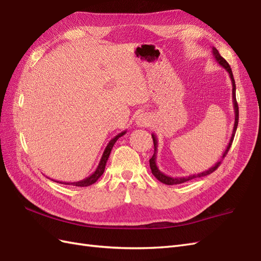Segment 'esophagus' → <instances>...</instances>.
Returning a JSON list of instances; mask_svg holds the SVG:
<instances>
[{
	"instance_id": "obj_1",
	"label": "esophagus",
	"mask_w": 261,
	"mask_h": 261,
	"mask_svg": "<svg viewBox=\"0 0 261 261\" xmlns=\"http://www.w3.org/2000/svg\"><path fill=\"white\" fill-rule=\"evenodd\" d=\"M151 123V117L148 116L146 113L139 114L136 119V124L138 126H147Z\"/></svg>"
}]
</instances>
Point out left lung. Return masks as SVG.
Returning a JSON list of instances; mask_svg holds the SVG:
<instances>
[{
	"label": "left lung",
	"instance_id": "8db88e82",
	"mask_svg": "<svg viewBox=\"0 0 261 261\" xmlns=\"http://www.w3.org/2000/svg\"><path fill=\"white\" fill-rule=\"evenodd\" d=\"M212 55L214 57L215 60H217V62L222 66L223 69H225L226 72L228 73V75L230 77V81H232V98H233V107H234V113H235V121H234V126H233V132H232V137H230L229 139V142L225 148V151L223 152V155L221 156V160L219 162L215 163V165L212 166L211 168L204 170V172L202 173H199V174H193V175H189V176H184V177H170V176H167L164 173H162L161 170L159 169L158 167V164H156V158H158V147H159V142H158V138H156V136L154 135V133H152V138H153V143H154V154L150 160V167H151V170H152V174L155 176V178L158 180H160L161 182L165 184V185H177V184H182V182H186L188 180H191L193 179V178H197V177H203V176H206V175H210L212 174L215 169H217L220 164H221V161L225 158V155L227 154L228 150L230 145H232V142L234 140V137H235V132H236V129H237V124H238V105H237V101H236V85H235V81H234V76H233V73H232V69H230L229 64L226 62V60L224 58H222L221 55L219 54V51L217 50V48L212 47Z\"/></svg>",
	"mask_w": 261,
	"mask_h": 261
}]
</instances>
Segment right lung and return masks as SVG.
<instances>
[{
    "instance_id": "right-lung-1",
    "label": "right lung",
    "mask_w": 261,
    "mask_h": 261,
    "mask_svg": "<svg viewBox=\"0 0 261 261\" xmlns=\"http://www.w3.org/2000/svg\"><path fill=\"white\" fill-rule=\"evenodd\" d=\"M125 132H126V131L120 132V133H119V135H117L114 139H111V140L109 141V143L107 144V146H106V148H105V151H103V153H102V155H101V159H100V161H99V164H98L97 168H96V170H95V172H94L92 175H89L87 178H85V179L76 181V182H62V181H60V184H64V185H70V184H71V185H73V186H76V187H87V186H91V185L95 184L96 181L98 180V178L103 174V172H105L106 163H107V161H108V158H109L111 150H113V147H114L115 143L117 142V140H118L119 138H120V137L124 136ZM57 182H59V181H57Z\"/></svg>"
}]
</instances>
